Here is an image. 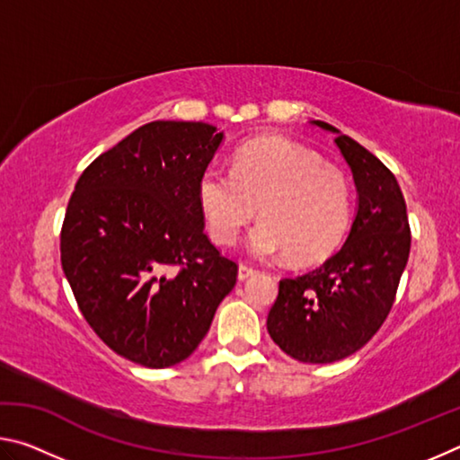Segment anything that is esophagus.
<instances>
[{
  "mask_svg": "<svg viewBox=\"0 0 460 460\" xmlns=\"http://www.w3.org/2000/svg\"><path fill=\"white\" fill-rule=\"evenodd\" d=\"M252 276H255V270L245 266V263H241L239 270H237V278L241 279V282H243V279H247V278H252Z\"/></svg>",
  "mask_w": 460,
  "mask_h": 460,
  "instance_id": "1",
  "label": "esophagus"
}]
</instances>
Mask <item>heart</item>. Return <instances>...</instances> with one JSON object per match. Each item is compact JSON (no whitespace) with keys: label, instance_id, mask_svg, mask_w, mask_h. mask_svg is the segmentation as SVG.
I'll use <instances>...</instances> for the list:
<instances>
[{"label":"heart","instance_id":"obj_1","mask_svg":"<svg viewBox=\"0 0 460 460\" xmlns=\"http://www.w3.org/2000/svg\"><path fill=\"white\" fill-rule=\"evenodd\" d=\"M208 235L219 245L249 233V252L260 258L286 253L294 263H313L341 245L351 219V189L345 174L308 147L268 136L241 146L231 172L207 168L197 184Z\"/></svg>","mask_w":460,"mask_h":460}]
</instances>
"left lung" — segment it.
<instances>
[{
    "instance_id": "obj_1",
    "label": "left lung",
    "mask_w": 460,
    "mask_h": 460,
    "mask_svg": "<svg viewBox=\"0 0 460 460\" xmlns=\"http://www.w3.org/2000/svg\"><path fill=\"white\" fill-rule=\"evenodd\" d=\"M351 168L357 215L349 237L321 268L279 279L268 332L302 363L341 361L367 342L394 306L410 255L406 200L395 176L353 137L324 121Z\"/></svg>"
}]
</instances>
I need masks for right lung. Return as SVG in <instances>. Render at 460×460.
Returning <instances> with one entry per match:
<instances>
[{"label":"right lung","mask_w":460,"mask_h":460,"mask_svg":"<svg viewBox=\"0 0 460 460\" xmlns=\"http://www.w3.org/2000/svg\"><path fill=\"white\" fill-rule=\"evenodd\" d=\"M202 121H152L84 168L60 261L84 321L150 369L190 357L237 282L205 229L197 184L223 142Z\"/></svg>","instance_id":"obj_1"}]
</instances>
